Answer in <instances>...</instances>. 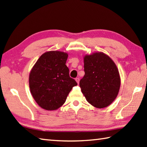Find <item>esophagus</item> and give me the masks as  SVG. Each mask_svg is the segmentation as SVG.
<instances>
[{
	"label": "esophagus",
	"mask_w": 147,
	"mask_h": 147,
	"mask_svg": "<svg viewBox=\"0 0 147 147\" xmlns=\"http://www.w3.org/2000/svg\"><path fill=\"white\" fill-rule=\"evenodd\" d=\"M75 80H76V82H77V83L79 84V83H80V78H76Z\"/></svg>",
	"instance_id": "esophagus-1"
}]
</instances>
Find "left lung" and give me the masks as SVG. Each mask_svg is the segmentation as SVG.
Here are the masks:
<instances>
[{
  "label": "left lung",
  "instance_id": "left-lung-1",
  "mask_svg": "<svg viewBox=\"0 0 147 147\" xmlns=\"http://www.w3.org/2000/svg\"><path fill=\"white\" fill-rule=\"evenodd\" d=\"M84 71L80 86L86 100L99 109L111 105L116 98L121 86L119 73L114 62L100 52L86 55Z\"/></svg>",
  "mask_w": 147,
  "mask_h": 147
}]
</instances>
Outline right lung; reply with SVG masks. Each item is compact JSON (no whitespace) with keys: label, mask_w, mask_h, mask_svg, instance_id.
Returning <instances> with one entry per match:
<instances>
[{"label":"right lung","mask_w":147,"mask_h":147,"mask_svg":"<svg viewBox=\"0 0 147 147\" xmlns=\"http://www.w3.org/2000/svg\"><path fill=\"white\" fill-rule=\"evenodd\" d=\"M67 53L49 51L43 54L30 71L29 86L34 100L42 109L54 111L63 105L78 84L69 76L65 65Z\"/></svg>","instance_id":"obj_1"}]
</instances>
